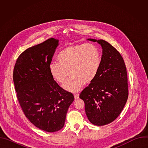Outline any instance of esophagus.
I'll use <instances>...</instances> for the list:
<instances>
[{"label": "esophagus", "instance_id": "obj_1", "mask_svg": "<svg viewBox=\"0 0 148 148\" xmlns=\"http://www.w3.org/2000/svg\"><path fill=\"white\" fill-rule=\"evenodd\" d=\"M78 98H79V94H74V98H75V99H77Z\"/></svg>", "mask_w": 148, "mask_h": 148}]
</instances>
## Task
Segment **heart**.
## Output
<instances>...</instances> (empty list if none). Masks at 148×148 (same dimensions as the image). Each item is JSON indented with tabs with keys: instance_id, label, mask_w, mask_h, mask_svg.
Masks as SVG:
<instances>
[{
	"instance_id": "b5f03b06",
	"label": "heart",
	"mask_w": 148,
	"mask_h": 148,
	"mask_svg": "<svg viewBox=\"0 0 148 148\" xmlns=\"http://www.w3.org/2000/svg\"><path fill=\"white\" fill-rule=\"evenodd\" d=\"M57 62L49 65V73L58 83L64 84V90L78 92L84 82H91L96 77L101 66V57L98 48L90 43L71 45L61 50L57 56Z\"/></svg>"
}]
</instances>
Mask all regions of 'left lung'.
<instances>
[{
    "instance_id": "1",
    "label": "left lung",
    "mask_w": 148,
    "mask_h": 148,
    "mask_svg": "<svg viewBox=\"0 0 148 148\" xmlns=\"http://www.w3.org/2000/svg\"><path fill=\"white\" fill-rule=\"evenodd\" d=\"M102 47L101 66L95 78L79 98L85 103L91 123L103 126L114 121L122 112L128 97V77L123 58L107 41L88 38Z\"/></svg>"
}]
</instances>
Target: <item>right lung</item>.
Returning <instances> with one entry per match:
<instances>
[{
  "instance_id": "add662e5",
  "label": "right lung",
  "mask_w": 148,
  "mask_h": 148,
  "mask_svg": "<svg viewBox=\"0 0 148 148\" xmlns=\"http://www.w3.org/2000/svg\"><path fill=\"white\" fill-rule=\"evenodd\" d=\"M59 40L51 38L31 47L18 57L13 71L17 97L27 118L48 132L60 130L73 102V95L61 88L49 73Z\"/></svg>"
}]
</instances>
